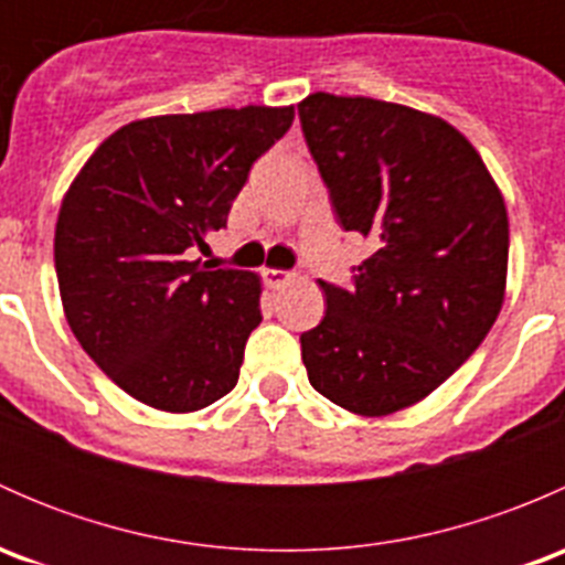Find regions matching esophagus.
Listing matches in <instances>:
<instances>
[{"label": "esophagus", "mask_w": 565, "mask_h": 565, "mask_svg": "<svg viewBox=\"0 0 565 565\" xmlns=\"http://www.w3.org/2000/svg\"><path fill=\"white\" fill-rule=\"evenodd\" d=\"M292 273L289 270H276V267H267L265 270V281L270 284L273 289H281V287H287L289 281H292Z\"/></svg>", "instance_id": "esophagus-1"}]
</instances>
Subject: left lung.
<instances>
[{"label": "left lung", "instance_id": "8db88e82", "mask_svg": "<svg viewBox=\"0 0 565 565\" xmlns=\"http://www.w3.org/2000/svg\"><path fill=\"white\" fill-rule=\"evenodd\" d=\"M298 114L341 230L374 243L350 289L319 281L328 309L300 335L309 383L355 415H391L440 388L498 319L503 193L435 114L330 93Z\"/></svg>", "mask_w": 565, "mask_h": 565}]
</instances>
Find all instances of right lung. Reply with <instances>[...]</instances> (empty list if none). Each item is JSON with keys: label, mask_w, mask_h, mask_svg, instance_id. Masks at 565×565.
I'll return each instance as SVG.
<instances>
[{"label": "right lung", "mask_w": 565, "mask_h": 565, "mask_svg": "<svg viewBox=\"0 0 565 565\" xmlns=\"http://www.w3.org/2000/svg\"><path fill=\"white\" fill-rule=\"evenodd\" d=\"M292 119L295 106L136 119L67 188L54 232L62 309L84 352L141 404L193 413L237 385L262 281L191 256L224 230L254 161Z\"/></svg>", "instance_id": "right-lung-1"}]
</instances>
